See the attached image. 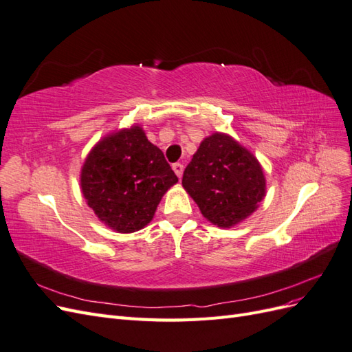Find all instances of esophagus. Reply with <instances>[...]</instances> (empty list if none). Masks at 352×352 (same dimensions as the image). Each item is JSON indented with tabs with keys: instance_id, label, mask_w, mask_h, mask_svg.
Segmentation results:
<instances>
[{
	"instance_id": "esophagus-1",
	"label": "esophagus",
	"mask_w": 352,
	"mask_h": 352,
	"mask_svg": "<svg viewBox=\"0 0 352 352\" xmlns=\"http://www.w3.org/2000/svg\"><path fill=\"white\" fill-rule=\"evenodd\" d=\"M172 167H173V170H175L176 176H177L179 179L182 177V175H184V164H182V163H175Z\"/></svg>"
}]
</instances>
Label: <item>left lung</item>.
<instances>
[{"instance_id":"left-lung-1","label":"left lung","mask_w":352,"mask_h":352,"mask_svg":"<svg viewBox=\"0 0 352 352\" xmlns=\"http://www.w3.org/2000/svg\"><path fill=\"white\" fill-rule=\"evenodd\" d=\"M182 185L202 216L220 228L235 226L247 219L265 195L257 158L223 133L201 142L185 168Z\"/></svg>"}]
</instances>
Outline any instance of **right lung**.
Masks as SVG:
<instances>
[{
    "instance_id": "obj_1",
    "label": "right lung",
    "mask_w": 352,
    "mask_h": 352,
    "mask_svg": "<svg viewBox=\"0 0 352 352\" xmlns=\"http://www.w3.org/2000/svg\"><path fill=\"white\" fill-rule=\"evenodd\" d=\"M176 182L163 151L138 126L95 145L80 176L88 206L105 225L123 233L148 225L162 197Z\"/></svg>"
}]
</instances>
